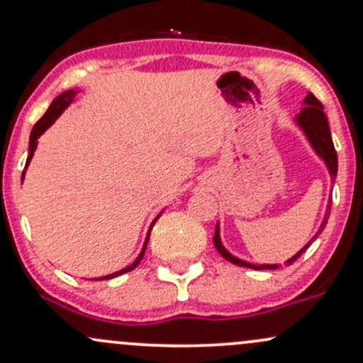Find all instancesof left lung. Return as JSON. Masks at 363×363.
Here are the masks:
<instances>
[{
	"mask_svg": "<svg viewBox=\"0 0 363 363\" xmlns=\"http://www.w3.org/2000/svg\"><path fill=\"white\" fill-rule=\"evenodd\" d=\"M304 104L306 106H304V108L301 109V113L297 114L296 121H297V125L303 128V132L306 133L308 140H310V144L313 146V150H315L316 155H318L320 158L325 162L327 169H329V172H330V177H333V181H334L335 175H337V152H335V150H334L333 137H330L329 121H327L325 113H323V106H322V102H320L313 94L306 95V99H304ZM329 213H330V201H329V208H327V213H325V219H323L318 233L325 228L327 219H329ZM318 233H316V235H318ZM310 243H308V245H304L303 249L297 252L294 257L289 259L285 264H291V262L296 261V259L299 257V255L303 254L308 247H310ZM213 245H216L217 252H219V254L223 255L226 261H230L236 266H243V268H250V269H277L278 268V264H252V262L242 261V259L231 255L230 252L224 249L223 243H220L219 224H217L216 233H213Z\"/></svg>",
	"mask_w": 363,
	"mask_h": 363,
	"instance_id": "8db88e82",
	"label": "left lung"
}]
</instances>
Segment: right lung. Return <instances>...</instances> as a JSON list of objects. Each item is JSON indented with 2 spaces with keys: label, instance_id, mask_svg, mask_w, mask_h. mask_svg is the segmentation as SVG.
<instances>
[{
  "label": "right lung",
  "instance_id": "right-lung-1",
  "mask_svg": "<svg viewBox=\"0 0 363 363\" xmlns=\"http://www.w3.org/2000/svg\"><path fill=\"white\" fill-rule=\"evenodd\" d=\"M76 94H78V91H76V90H66V91H62V94H60L59 97H57L55 101L52 102V104H50V108H48V111L45 113L43 116L40 118V120L36 121V125H34V127H33V130H30V137H29V156H28V162H26V167L29 165L30 158H33V155H34V150H36V146H38V139H40V135H41V133H43L45 130H47V128L50 127V125L53 123V121H55L57 118H59L60 114H62L64 109H66L67 106H69L71 102H72V99L76 97ZM24 174H26V170H24ZM22 179H24V175H22ZM158 217H160V216H158ZM158 217H156V219L152 220L151 228L155 226V223H156V220H158ZM151 228H150V231H147L146 242H144V247H143V250H140L139 257H137L135 261H133L130 266H127V268L120 269V272H116V273H111V274H108V277H101V278H99V280H109V278H114V277H118V274H123V273H128V272H132V269L135 268V266L139 264L140 261H143V257H144V252H146V247H147V242H150V233H151Z\"/></svg>",
  "mask_w": 363,
  "mask_h": 363
}]
</instances>
